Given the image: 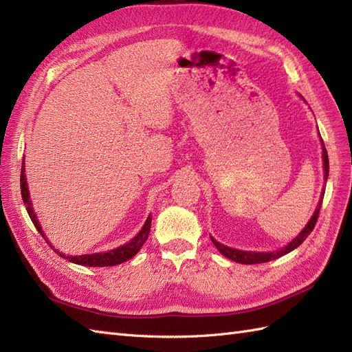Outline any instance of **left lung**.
Masks as SVG:
<instances>
[{
	"instance_id": "8db88e82",
	"label": "left lung",
	"mask_w": 352,
	"mask_h": 352,
	"mask_svg": "<svg viewBox=\"0 0 352 352\" xmlns=\"http://www.w3.org/2000/svg\"><path fill=\"white\" fill-rule=\"evenodd\" d=\"M321 144H322V160H324V179H326V182H327V177H329V156H327L326 147H324L322 140H321ZM322 197H324V190L321 192L320 202L317 205V210H315V212H314V215L311 217V220L308 221V224H306V226L303 228V230L290 242V244L285 245L284 248H281L279 251H274V253H254V251H241V250H235V248H230V247L223 245V244H220V242H217L211 236L212 244L215 245V248H217L224 257H228V258L233 260V262H236V263L257 265V263L270 262V260H275V258L281 257V256H284L287 253H290V251H293L294 248L299 247L302 242L309 236V233L315 228V223H317V220H318V214H320V210H321Z\"/></svg>"
}]
</instances>
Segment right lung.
Returning <instances> with one entry per match:
<instances>
[{
    "mask_svg": "<svg viewBox=\"0 0 352 352\" xmlns=\"http://www.w3.org/2000/svg\"><path fill=\"white\" fill-rule=\"evenodd\" d=\"M21 192H22V199H23V204L26 206V211H28L30 217L34 223V226L37 228V230L41 233V236H44V233L41 230V226L40 223L37 220V215H35L34 210H32V204H31V199H30V190H28V184H26V175H25V164H22V170H21ZM150 226H151V215H148L146 223H144L142 229L138 232V235L135 236L133 239H131L128 244H124L119 248H114V250H110L107 251V253H95V254H83V256H65L59 253V251H56V253L64 257L67 260H69V262H73L76 265H82V266H94V267H104V266H116V265H120L123 262H126V260L132 258L135 254L138 253V251L141 250V247L144 245V242L147 241L148 238V233H150ZM44 239H46V236H44ZM47 241V239H46ZM49 242V241H47ZM52 247V245H50Z\"/></svg>",
    "mask_w": 352,
    "mask_h": 352,
    "instance_id": "1",
    "label": "right lung"
}]
</instances>
